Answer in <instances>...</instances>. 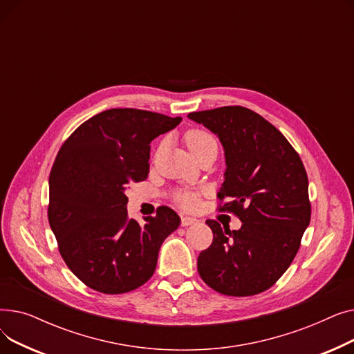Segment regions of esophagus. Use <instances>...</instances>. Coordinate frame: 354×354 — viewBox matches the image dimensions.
<instances>
[{
  "instance_id": "34e87169",
  "label": "esophagus",
  "mask_w": 354,
  "mask_h": 354,
  "mask_svg": "<svg viewBox=\"0 0 354 354\" xmlns=\"http://www.w3.org/2000/svg\"><path fill=\"white\" fill-rule=\"evenodd\" d=\"M198 219L195 218H191V216H182V225L183 227H189V225H194L196 224Z\"/></svg>"
}]
</instances>
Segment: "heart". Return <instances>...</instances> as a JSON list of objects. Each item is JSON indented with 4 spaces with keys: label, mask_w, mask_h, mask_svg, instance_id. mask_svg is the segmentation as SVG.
I'll return each instance as SVG.
<instances>
[{
    "label": "heart",
    "mask_w": 354,
    "mask_h": 354,
    "mask_svg": "<svg viewBox=\"0 0 354 354\" xmlns=\"http://www.w3.org/2000/svg\"><path fill=\"white\" fill-rule=\"evenodd\" d=\"M183 140H185V145H187V147L189 149V152L192 153V156L195 153H198L202 147L208 146L209 143H215V139L208 132H205V130H202V129L188 130V132L185 133V136H183ZM175 199L182 208L191 209L196 205V196L191 192H179L175 196Z\"/></svg>",
    "instance_id": "b5f03b06"
}]
</instances>
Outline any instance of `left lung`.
<instances>
[{
    "label": "left lung",
    "mask_w": 354,
    "mask_h": 354,
    "mask_svg": "<svg viewBox=\"0 0 354 354\" xmlns=\"http://www.w3.org/2000/svg\"><path fill=\"white\" fill-rule=\"evenodd\" d=\"M215 133L225 151L227 169L218 192L231 201L219 211L243 222L238 231L208 219L209 248L198 257V272L212 290L232 297L272 287L300 248L311 205L306 167L284 135L243 106L188 115Z\"/></svg>",
    "instance_id": "1"
}]
</instances>
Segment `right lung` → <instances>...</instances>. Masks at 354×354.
<instances>
[{
    "mask_svg": "<svg viewBox=\"0 0 354 354\" xmlns=\"http://www.w3.org/2000/svg\"><path fill=\"white\" fill-rule=\"evenodd\" d=\"M180 120L110 109L82 123L60 147L48 178V222L64 263L87 287L123 294L153 275L159 248L180 218L159 207L140 225L127 216L124 191L147 178L151 142Z\"/></svg>",
    "mask_w": 354,
    "mask_h": 354,
    "instance_id": "right-lung-1",
    "label": "right lung"
}]
</instances>
